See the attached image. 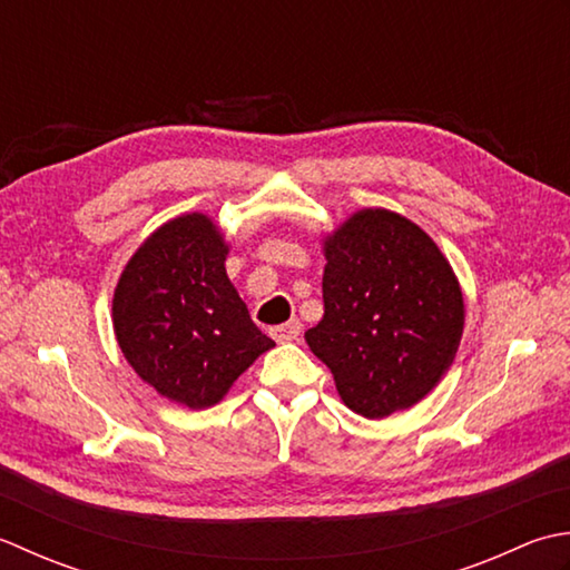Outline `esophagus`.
<instances>
[{
  "label": "esophagus",
  "mask_w": 570,
  "mask_h": 570,
  "mask_svg": "<svg viewBox=\"0 0 570 570\" xmlns=\"http://www.w3.org/2000/svg\"><path fill=\"white\" fill-rule=\"evenodd\" d=\"M299 332H302L299 320H289V322L281 324V327H273V330H271L275 342H295L297 336H299Z\"/></svg>",
  "instance_id": "1"
}]
</instances>
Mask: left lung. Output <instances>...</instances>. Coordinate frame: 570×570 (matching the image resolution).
I'll use <instances>...</instances> for the list:
<instances>
[{
	"label": "left lung",
	"instance_id": "8db88e82",
	"mask_svg": "<svg viewBox=\"0 0 570 570\" xmlns=\"http://www.w3.org/2000/svg\"><path fill=\"white\" fill-rule=\"evenodd\" d=\"M324 317L305 332L336 391L364 417L411 409L443 379L464 327L462 289L433 238L362 208L324 238Z\"/></svg>",
	"mask_w": 570,
	"mask_h": 570
}]
</instances>
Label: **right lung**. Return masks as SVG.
<instances>
[{"mask_svg": "<svg viewBox=\"0 0 570 570\" xmlns=\"http://www.w3.org/2000/svg\"><path fill=\"white\" fill-rule=\"evenodd\" d=\"M226 255L212 218L177 216L127 261L112 297V327L127 364L191 411L216 405L275 346L230 285Z\"/></svg>", "mask_w": 570, "mask_h": 570, "instance_id": "right-lung-1", "label": "right lung"}]
</instances>
